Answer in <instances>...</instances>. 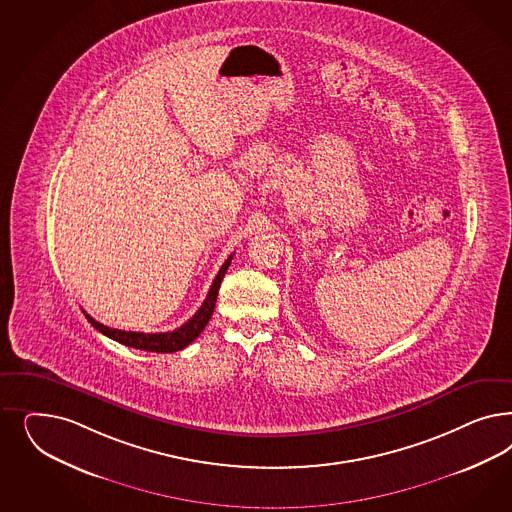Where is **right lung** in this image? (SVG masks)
I'll use <instances>...</instances> for the list:
<instances>
[{
	"mask_svg": "<svg viewBox=\"0 0 512 512\" xmlns=\"http://www.w3.org/2000/svg\"><path fill=\"white\" fill-rule=\"evenodd\" d=\"M230 256L224 265L220 267L218 275L215 277V281L211 284V290L205 297L203 305L199 307L198 313L194 314L186 324H182L181 328L173 331H165V333H141V331H124L115 330V328H107L103 324H99L98 320H94L88 313H84V316L88 318V322L101 331L103 335H107L109 339H113L120 345H126V347L139 348V350H149V352H177L182 350L184 347H188L194 339H198L199 333L205 330V326L209 324L213 311H215L216 296H218V290H220V282L224 279L226 271L231 264Z\"/></svg>",
	"mask_w": 512,
	"mask_h": 512,
	"instance_id": "add662e5",
	"label": "right lung"
}]
</instances>
